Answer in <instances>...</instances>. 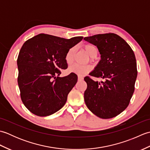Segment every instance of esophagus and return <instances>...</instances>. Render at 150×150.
<instances>
[{"label": "esophagus", "instance_id": "esophagus-1", "mask_svg": "<svg viewBox=\"0 0 150 150\" xmlns=\"http://www.w3.org/2000/svg\"><path fill=\"white\" fill-rule=\"evenodd\" d=\"M83 80V77H81V76H78V81H81Z\"/></svg>", "mask_w": 150, "mask_h": 150}]
</instances>
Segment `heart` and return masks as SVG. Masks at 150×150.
<instances>
[{
	"mask_svg": "<svg viewBox=\"0 0 150 150\" xmlns=\"http://www.w3.org/2000/svg\"><path fill=\"white\" fill-rule=\"evenodd\" d=\"M84 50L88 55L91 58L96 57L97 55V50L96 47L92 44H86L84 46ZM75 47L70 48L65 56L66 62L68 64H71L73 60V55H74ZM91 69V67L90 65H81L79 64H74L68 68V71L71 73H75L78 75H84Z\"/></svg>",
	"mask_w": 150,
	"mask_h": 150,
	"instance_id": "obj_1",
	"label": "heart"
}]
</instances>
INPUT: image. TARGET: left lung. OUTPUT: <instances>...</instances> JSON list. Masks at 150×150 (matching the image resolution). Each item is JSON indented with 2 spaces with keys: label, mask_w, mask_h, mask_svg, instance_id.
<instances>
[{
  "label": "left lung",
  "mask_w": 150,
  "mask_h": 150,
  "mask_svg": "<svg viewBox=\"0 0 150 150\" xmlns=\"http://www.w3.org/2000/svg\"><path fill=\"white\" fill-rule=\"evenodd\" d=\"M84 40L96 46L100 60L90 75L100 82L84 78V101L88 109L101 119L116 117L128 107L137 76L135 54L122 38L115 33L98 34Z\"/></svg>",
  "instance_id": "obj_1"
}]
</instances>
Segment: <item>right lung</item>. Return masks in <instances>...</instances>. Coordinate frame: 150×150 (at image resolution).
<instances>
[{"label": "right lung", "instance_id": "right-lung-1", "mask_svg": "<svg viewBox=\"0 0 150 150\" xmlns=\"http://www.w3.org/2000/svg\"><path fill=\"white\" fill-rule=\"evenodd\" d=\"M82 39H66L41 33L22 45L17 59L18 84L22 103L31 113L46 117L64 106L77 75L70 73L59 77L60 69L68 68L66 53Z\"/></svg>", "mask_w": 150, "mask_h": 150}]
</instances>
